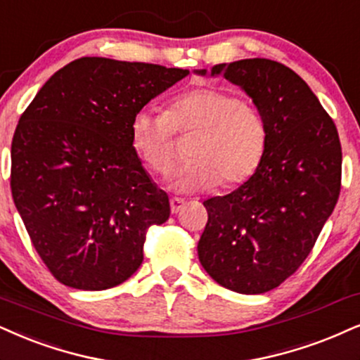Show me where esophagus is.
Here are the masks:
<instances>
[{
	"mask_svg": "<svg viewBox=\"0 0 360 360\" xmlns=\"http://www.w3.org/2000/svg\"><path fill=\"white\" fill-rule=\"evenodd\" d=\"M184 207H185V200H181V198H176V197L170 198V210H172V214H179V212Z\"/></svg>",
	"mask_w": 360,
	"mask_h": 360,
	"instance_id": "esophagus-1",
	"label": "esophagus"
}]
</instances>
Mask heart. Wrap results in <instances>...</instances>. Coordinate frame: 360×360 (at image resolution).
<instances>
[{
    "mask_svg": "<svg viewBox=\"0 0 360 360\" xmlns=\"http://www.w3.org/2000/svg\"><path fill=\"white\" fill-rule=\"evenodd\" d=\"M173 131L195 133L185 165L170 176L179 192L214 185H240L259 168L267 146V125L255 106L220 88H195L168 101L167 112L141 108L133 115L130 139L143 165L158 175L170 172Z\"/></svg>",
    "mask_w": 360,
    "mask_h": 360,
    "instance_id": "b5f03b06",
    "label": "heart"
}]
</instances>
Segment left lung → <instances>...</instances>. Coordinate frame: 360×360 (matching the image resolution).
<instances>
[{"label": "left lung", "instance_id": "obj_1", "mask_svg": "<svg viewBox=\"0 0 360 360\" xmlns=\"http://www.w3.org/2000/svg\"><path fill=\"white\" fill-rule=\"evenodd\" d=\"M195 73L237 85L267 125L254 175L203 202L208 221L197 247L202 267L221 287L264 294L302 265L334 212L342 173L339 133L307 83L277 61L247 58Z\"/></svg>", "mask_w": 360, "mask_h": 360}]
</instances>
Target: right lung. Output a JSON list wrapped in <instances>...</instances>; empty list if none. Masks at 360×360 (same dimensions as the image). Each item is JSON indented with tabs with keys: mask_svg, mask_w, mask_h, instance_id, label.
Returning a JSON list of instances; mask_svg holds the SVG:
<instances>
[{
	"mask_svg": "<svg viewBox=\"0 0 360 360\" xmlns=\"http://www.w3.org/2000/svg\"><path fill=\"white\" fill-rule=\"evenodd\" d=\"M188 70L75 60L39 88L15 130L11 193L38 255L65 285L105 290L143 262L145 232L170 217L130 139L139 110Z\"/></svg>",
	"mask_w": 360,
	"mask_h": 360,
	"instance_id": "obj_1",
	"label": "right lung"
}]
</instances>
